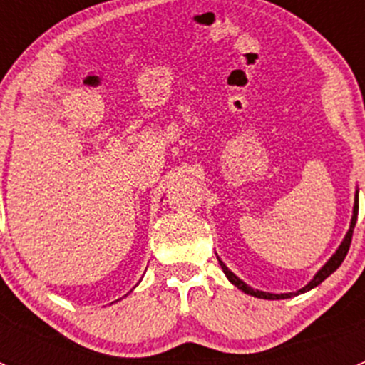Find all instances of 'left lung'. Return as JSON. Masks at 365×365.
Wrapping results in <instances>:
<instances>
[{
    "label": "left lung",
    "instance_id": "1",
    "mask_svg": "<svg viewBox=\"0 0 365 365\" xmlns=\"http://www.w3.org/2000/svg\"><path fill=\"white\" fill-rule=\"evenodd\" d=\"M356 215H359V196L355 197V206H353V219H351V224H349V231H348V233H346L344 240H342V244L339 245V249H337V252L334 254L332 257H330L329 263H327L325 267H323L322 270H319L318 274L314 275V279H312V281L309 282V284L305 286V288H302L300 292L297 293V295H300V293L309 292V289H312V288H314V286L322 284V282L325 281V279L329 277L330 274H334V272H336L337 268L341 267V263H342V261H344L346 254H348V251H349V245H351V237H353V230H355V224H356ZM219 263H220V268H222V272H224V274H226V277L230 279V281L233 282V284L237 286L238 289H242V292H244V293H249V295L257 297V298H267V300H281V298H292V297H293V293H282V295H272V293H263V292H257V289L249 288V286L245 284L244 281H240V279H238L237 275L233 274V272L227 270V267L222 263V261H219Z\"/></svg>",
    "mask_w": 365,
    "mask_h": 365
}]
</instances>
